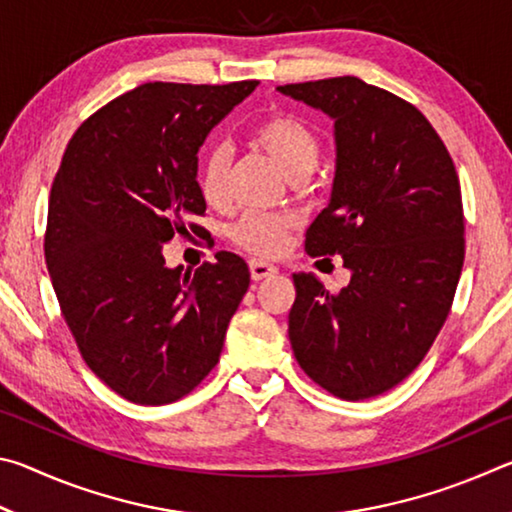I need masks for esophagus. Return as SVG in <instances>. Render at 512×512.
<instances>
[{
    "label": "esophagus",
    "mask_w": 512,
    "mask_h": 512,
    "mask_svg": "<svg viewBox=\"0 0 512 512\" xmlns=\"http://www.w3.org/2000/svg\"><path fill=\"white\" fill-rule=\"evenodd\" d=\"M275 273H277V268L273 264L259 262V259H250V277H253L255 282L266 280V277H273Z\"/></svg>",
    "instance_id": "34e87169"
}]
</instances>
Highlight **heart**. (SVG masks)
I'll return each instance as SVG.
<instances>
[{
  "label": "heart",
  "instance_id": "heart-1",
  "mask_svg": "<svg viewBox=\"0 0 512 512\" xmlns=\"http://www.w3.org/2000/svg\"><path fill=\"white\" fill-rule=\"evenodd\" d=\"M253 140L271 155L289 180L309 176L320 155V142L314 128L298 117L284 115V112L259 121L253 128ZM228 169V146L221 142L207 146L201 155V164H198V189L210 205H221L228 196ZM291 223L293 221L287 216L248 212L232 225L230 237L248 253L275 255L282 248Z\"/></svg>",
  "mask_w": 512,
  "mask_h": 512
}]
</instances>
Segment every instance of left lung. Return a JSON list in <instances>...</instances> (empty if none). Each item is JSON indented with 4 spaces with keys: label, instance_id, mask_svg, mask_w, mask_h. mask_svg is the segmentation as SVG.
<instances>
[{
    "label": "left lung",
    "instance_id": "obj_1",
    "mask_svg": "<svg viewBox=\"0 0 512 512\" xmlns=\"http://www.w3.org/2000/svg\"><path fill=\"white\" fill-rule=\"evenodd\" d=\"M277 90L334 119L332 196L305 250L341 255L352 273L339 293L311 273L293 275L291 348L325 391L368 400L418 368L449 316L465 259L461 183L409 101L357 76Z\"/></svg>",
    "mask_w": 512,
    "mask_h": 512
}]
</instances>
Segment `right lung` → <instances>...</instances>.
<instances>
[{"label":"right lung","instance_id":"add662e5","mask_svg":"<svg viewBox=\"0 0 512 512\" xmlns=\"http://www.w3.org/2000/svg\"><path fill=\"white\" fill-rule=\"evenodd\" d=\"M255 88L144 83L67 144L49 196L47 268L83 361L128 402H176L219 363L248 264L221 250L183 273L162 248L203 230L192 221L205 212L198 149Z\"/></svg>","mask_w":512,"mask_h":512}]
</instances>
